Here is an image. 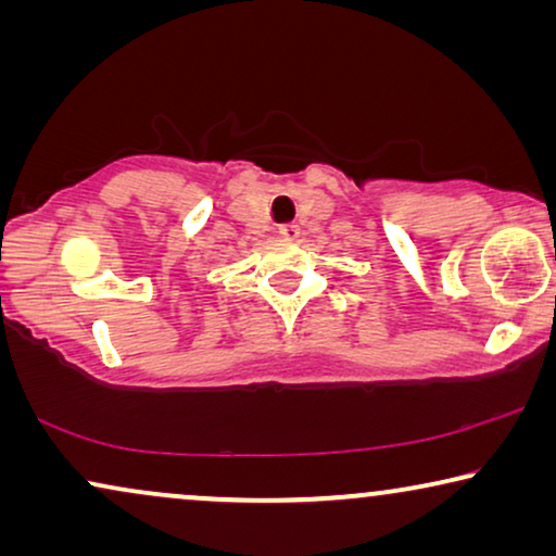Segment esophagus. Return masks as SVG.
I'll use <instances>...</instances> for the list:
<instances>
[{"instance_id":"1","label":"esophagus","mask_w":556,"mask_h":556,"mask_svg":"<svg viewBox=\"0 0 556 556\" xmlns=\"http://www.w3.org/2000/svg\"><path fill=\"white\" fill-rule=\"evenodd\" d=\"M278 235H280V238H286V240H295V238H299V225H293V223L280 225Z\"/></svg>"}]
</instances>
